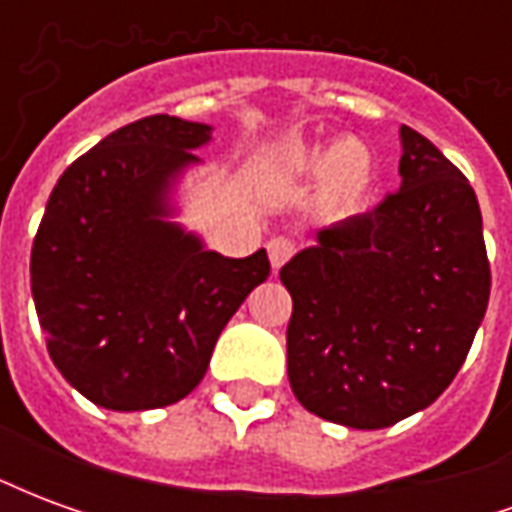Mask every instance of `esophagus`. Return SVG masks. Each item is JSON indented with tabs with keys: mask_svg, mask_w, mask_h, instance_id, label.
Listing matches in <instances>:
<instances>
[{
	"mask_svg": "<svg viewBox=\"0 0 512 512\" xmlns=\"http://www.w3.org/2000/svg\"><path fill=\"white\" fill-rule=\"evenodd\" d=\"M293 252H296V244H293L290 238H285V235H277V238H271V241H268V257H271V266H274V271L285 266L290 257H293Z\"/></svg>",
	"mask_w": 512,
	"mask_h": 512,
	"instance_id": "34e87169",
	"label": "esophagus"
}]
</instances>
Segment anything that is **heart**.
Returning a JSON list of instances; mask_svg holds the SVG:
<instances>
[{
    "instance_id": "obj_1",
    "label": "heart",
    "mask_w": 512,
    "mask_h": 512,
    "mask_svg": "<svg viewBox=\"0 0 512 512\" xmlns=\"http://www.w3.org/2000/svg\"><path fill=\"white\" fill-rule=\"evenodd\" d=\"M293 169L310 178H326L334 197L348 205L359 200L373 180V164L354 139L301 147L293 153Z\"/></svg>"
}]
</instances>
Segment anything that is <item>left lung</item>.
Returning a JSON list of instances; mask_svg holds the SVG:
<instances>
[{"label":"left lung","instance_id":"obj_1","mask_svg":"<svg viewBox=\"0 0 512 512\" xmlns=\"http://www.w3.org/2000/svg\"><path fill=\"white\" fill-rule=\"evenodd\" d=\"M400 189L318 230L282 266L288 378L315 417L389 428L458 376L491 296L483 216L461 169L400 126Z\"/></svg>","mask_w":512,"mask_h":512}]
</instances>
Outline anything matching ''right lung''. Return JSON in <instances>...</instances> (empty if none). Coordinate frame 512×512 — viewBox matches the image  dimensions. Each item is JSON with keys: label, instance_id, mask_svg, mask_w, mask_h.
Listing matches in <instances>:
<instances>
[{"label": "right lung", "instance_id": "obj_1", "mask_svg": "<svg viewBox=\"0 0 512 512\" xmlns=\"http://www.w3.org/2000/svg\"><path fill=\"white\" fill-rule=\"evenodd\" d=\"M208 139L205 123L142 117L76 158L46 202L32 299L51 362L95 406L147 411L189 395L271 274L266 249L235 260L167 222L169 189Z\"/></svg>", "mask_w": 512, "mask_h": 512}]
</instances>
